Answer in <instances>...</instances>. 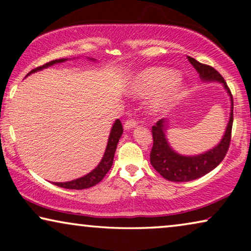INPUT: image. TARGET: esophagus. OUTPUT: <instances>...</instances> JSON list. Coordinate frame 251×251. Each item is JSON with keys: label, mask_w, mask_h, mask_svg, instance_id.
<instances>
[{"label": "esophagus", "mask_w": 251, "mask_h": 251, "mask_svg": "<svg viewBox=\"0 0 251 251\" xmlns=\"http://www.w3.org/2000/svg\"><path fill=\"white\" fill-rule=\"evenodd\" d=\"M137 125H138V123H137L136 120L129 119L125 122V129H126V130L132 129V128H135V126H137Z\"/></svg>", "instance_id": "1"}]
</instances>
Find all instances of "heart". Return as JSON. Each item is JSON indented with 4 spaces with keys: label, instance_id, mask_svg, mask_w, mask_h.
<instances>
[{
    "label": "heart",
    "instance_id": "obj_1",
    "mask_svg": "<svg viewBox=\"0 0 251 251\" xmlns=\"http://www.w3.org/2000/svg\"><path fill=\"white\" fill-rule=\"evenodd\" d=\"M132 92L140 97L156 95L152 101L153 112H164L179 98L183 85L175 72L166 68H153L140 74L132 84Z\"/></svg>",
    "mask_w": 251,
    "mask_h": 251
}]
</instances>
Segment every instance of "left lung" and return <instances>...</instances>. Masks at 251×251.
<instances>
[{
	"label": "left lung",
	"instance_id": "1",
	"mask_svg": "<svg viewBox=\"0 0 251 251\" xmlns=\"http://www.w3.org/2000/svg\"><path fill=\"white\" fill-rule=\"evenodd\" d=\"M187 58L195 70L198 71V73L200 74L202 80L218 81L224 84L229 97H231L232 107L227 128H226L221 143L215 149L197 156H183L171 149L166 138L167 129L166 121L163 119L159 120L155 123V126H152L153 146L150 154L151 164L163 178L170 181H178V183L190 181L204 176L211 170H214L224 160L228 151L229 143H231L233 126V96L228 85L226 84L224 77L214 67L199 63L192 57Z\"/></svg>",
	"mask_w": 251,
	"mask_h": 251
}]
</instances>
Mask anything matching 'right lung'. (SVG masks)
<instances>
[{
  "label": "right lung",
  "mask_w": 251,
  "mask_h": 251,
  "mask_svg": "<svg viewBox=\"0 0 251 251\" xmlns=\"http://www.w3.org/2000/svg\"><path fill=\"white\" fill-rule=\"evenodd\" d=\"M66 59H56L52 61H49V63L42 65V66H39L36 68H34L29 72L28 74H32L34 72L41 71L43 68H47L49 66H52L53 64H58V63H63ZM123 132V126L122 123L120 120H116L114 125L112 126L111 133H109V138H108V143L107 146H106V151L104 156L100 161V163L98 164L97 167L95 168L91 173H89L88 175H85L84 177L77 178V179L72 180V181H66V183H53L57 186H60L63 188H68V190H84V188H89L95 186L96 184H98L102 178L106 176V174L108 173V170L111 169L112 164H113V159H114V153L116 151V146H118L119 139L121 137Z\"/></svg>",
  "instance_id": "add662e5"
}]
</instances>
